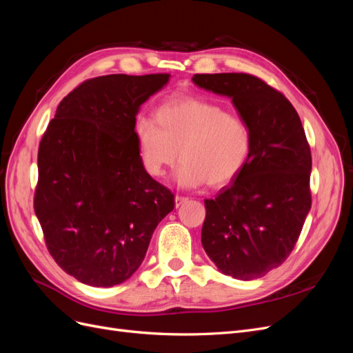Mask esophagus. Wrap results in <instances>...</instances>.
<instances>
[{"label":"esophagus","mask_w":353,"mask_h":353,"mask_svg":"<svg viewBox=\"0 0 353 353\" xmlns=\"http://www.w3.org/2000/svg\"><path fill=\"white\" fill-rule=\"evenodd\" d=\"M187 200H188V197L176 194V196H175V206H176V208H178V206H181V205H183V203H185Z\"/></svg>","instance_id":"1"}]
</instances>
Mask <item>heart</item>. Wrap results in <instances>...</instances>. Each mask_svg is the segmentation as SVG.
Masks as SVG:
<instances>
[{
  "mask_svg": "<svg viewBox=\"0 0 353 353\" xmlns=\"http://www.w3.org/2000/svg\"><path fill=\"white\" fill-rule=\"evenodd\" d=\"M135 137L141 162L152 176H162L178 159L176 181L183 187H222L248 165L253 137L237 113L197 97L172 99L156 112V122L143 117Z\"/></svg>",
  "mask_w": 353,
  "mask_h": 353,
  "instance_id": "heart-1",
  "label": "heart"
}]
</instances>
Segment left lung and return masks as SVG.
I'll list each match as a JSON object with an SVG mask.
<instances>
[{"label":"left lung","instance_id":"8db88e82","mask_svg":"<svg viewBox=\"0 0 353 353\" xmlns=\"http://www.w3.org/2000/svg\"><path fill=\"white\" fill-rule=\"evenodd\" d=\"M199 87L228 95L253 137L248 165L206 199L201 244L225 275L253 280L280 266L312 205L311 147L293 104L250 73H196Z\"/></svg>","mask_w":353,"mask_h":353}]
</instances>
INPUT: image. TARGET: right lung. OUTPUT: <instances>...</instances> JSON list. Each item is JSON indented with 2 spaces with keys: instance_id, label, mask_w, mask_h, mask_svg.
Returning <instances> with one entry per match:
<instances>
[{
  "instance_id": "1",
  "label": "right lung",
  "mask_w": 353,
  "mask_h": 353,
  "mask_svg": "<svg viewBox=\"0 0 353 353\" xmlns=\"http://www.w3.org/2000/svg\"><path fill=\"white\" fill-rule=\"evenodd\" d=\"M169 77L83 81L60 101L41 138L34 209L52 259L83 284L130 279L175 206L172 191L147 174L135 137L138 109Z\"/></svg>"
}]
</instances>
